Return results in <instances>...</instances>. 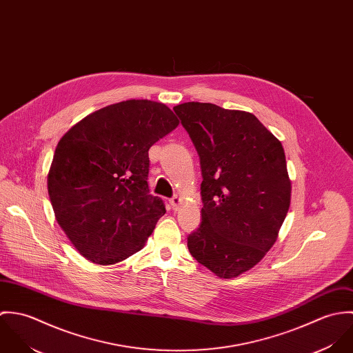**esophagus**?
I'll return each mask as SVG.
<instances>
[{"label": "esophagus", "mask_w": 353, "mask_h": 353, "mask_svg": "<svg viewBox=\"0 0 353 353\" xmlns=\"http://www.w3.org/2000/svg\"><path fill=\"white\" fill-rule=\"evenodd\" d=\"M170 205H171V208H172L174 210H176V209H178V206L181 205V199H179L178 196L172 197V199L170 200Z\"/></svg>", "instance_id": "esophagus-1"}]
</instances>
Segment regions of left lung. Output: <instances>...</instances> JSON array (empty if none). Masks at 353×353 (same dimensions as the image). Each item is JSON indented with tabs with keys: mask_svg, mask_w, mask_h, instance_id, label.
Masks as SVG:
<instances>
[{
	"mask_svg": "<svg viewBox=\"0 0 353 353\" xmlns=\"http://www.w3.org/2000/svg\"><path fill=\"white\" fill-rule=\"evenodd\" d=\"M174 111L201 164L202 221L189 252L220 279L238 277L272 249L288 213L284 148L252 112L199 101Z\"/></svg>",
	"mask_w": 353,
	"mask_h": 353,
	"instance_id": "left-lung-1",
	"label": "left lung"
}]
</instances>
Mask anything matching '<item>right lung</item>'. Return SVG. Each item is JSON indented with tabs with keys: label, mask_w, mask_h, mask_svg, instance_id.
Returning <instances> with one entry per match:
<instances>
[{
	"label": "right lung",
	"mask_w": 353,
	"mask_h": 353,
	"mask_svg": "<svg viewBox=\"0 0 353 353\" xmlns=\"http://www.w3.org/2000/svg\"><path fill=\"white\" fill-rule=\"evenodd\" d=\"M179 125L163 103L110 104L59 140L48 175L59 227L84 258L99 265L140 252L165 213L148 189L152 145Z\"/></svg>",
	"instance_id": "add662e5"
}]
</instances>
